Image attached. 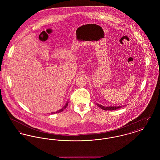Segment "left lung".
<instances>
[{
  "instance_id": "1",
  "label": "left lung",
  "mask_w": 160,
  "mask_h": 160,
  "mask_svg": "<svg viewBox=\"0 0 160 160\" xmlns=\"http://www.w3.org/2000/svg\"><path fill=\"white\" fill-rule=\"evenodd\" d=\"M97 106L99 107V108H101V109L102 110H116V109H118V108H122L123 107H124V106H110V107H105L102 106V105H100L99 104H97Z\"/></svg>"
}]
</instances>
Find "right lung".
Returning <instances> with one entry per match:
<instances>
[{
    "label": "right lung",
    "instance_id": "obj_1",
    "mask_svg": "<svg viewBox=\"0 0 160 160\" xmlns=\"http://www.w3.org/2000/svg\"><path fill=\"white\" fill-rule=\"evenodd\" d=\"M68 102H67L66 105H65V106L63 107L62 108H61V109H60L59 110H58V111H57V112H53V113H52V114H53V113H60V112H62V111H63V110H64V109H65V108H66V107H67V106H68Z\"/></svg>",
    "mask_w": 160,
    "mask_h": 160
}]
</instances>
